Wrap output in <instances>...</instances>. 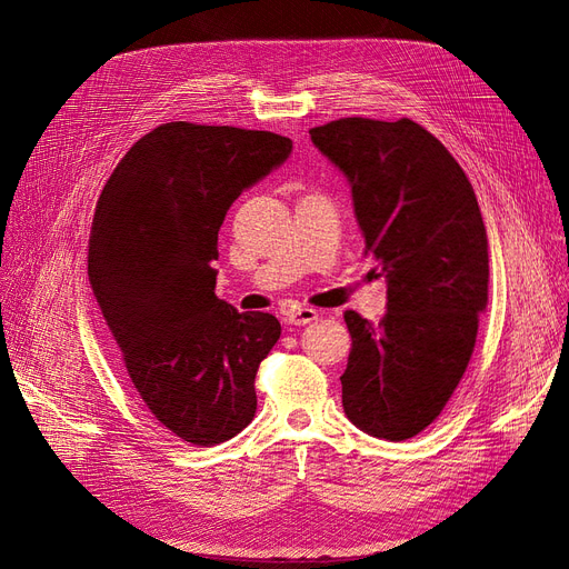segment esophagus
<instances>
[{"mask_svg": "<svg viewBox=\"0 0 569 569\" xmlns=\"http://www.w3.org/2000/svg\"><path fill=\"white\" fill-rule=\"evenodd\" d=\"M318 320V311L316 308H308V306H299V308H291L287 313V322L289 325H308Z\"/></svg>", "mask_w": 569, "mask_h": 569, "instance_id": "34e87169", "label": "esophagus"}]
</instances>
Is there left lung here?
<instances>
[{"label":"left lung","instance_id":"obj_1","mask_svg":"<svg viewBox=\"0 0 569 569\" xmlns=\"http://www.w3.org/2000/svg\"><path fill=\"white\" fill-rule=\"evenodd\" d=\"M311 140L349 178L366 253L387 280L380 322L343 313L341 403L363 432L403 441L439 418L472 358L489 287L485 220L465 170L416 120L339 118Z\"/></svg>","mask_w":569,"mask_h":569}]
</instances>
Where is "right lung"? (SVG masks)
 <instances>
[{
    "label": "right lung",
    "mask_w": 569,
    "mask_h": 569,
    "mask_svg": "<svg viewBox=\"0 0 569 569\" xmlns=\"http://www.w3.org/2000/svg\"><path fill=\"white\" fill-rule=\"evenodd\" d=\"M289 151L268 130L176 120L130 147L97 201L88 274L101 316L147 410L194 446L253 420L256 372L282 332L216 297L213 261L232 201Z\"/></svg>",
    "instance_id": "add662e5"
}]
</instances>
